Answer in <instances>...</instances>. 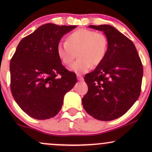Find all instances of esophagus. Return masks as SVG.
I'll return each instance as SVG.
<instances>
[{
    "instance_id": "1",
    "label": "esophagus",
    "mask_w": 152,
    "mask_h": 152,
    "mask_svg": "<svg viewBox=\"0 0 152 152\" xmlns=\"http://www.w3.org/2000/svg\"><path fill=\"white\" fill-rule=\"evenodd\" d=\"M77 79L78 81H83V76H81V75L77 74Z\"/></svg>"
}]
</instances>
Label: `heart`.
<instances>
[{
    "label": "heart",
    "mask_w": 152,
    "mask_h": 152,
    "mask_svg": "<svg viewBox=\"0 0 152 152\" xmlns=\"http://www.w3.org/2000/svg\"><path fill=\"white\" fill-rule=\"evenodd\" d=\"M107 49L108 40L104 34L81 28L68 35L66 43H59L56 53L65 66L71 64L77 54L78 58L70 66L69 70L82 74L89 70L92 65H99L105 58Z\"/></svg>",
    "instance_id": "b5f03b06"
}]
</instances>
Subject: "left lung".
<instances>
[{
  "mask_svg": "<svg viewBox=\"0 0 152 152\" xmlns=\"http://www.w3.org/2000/svg\"><path fill=\"white\" fill-rule=\"evenodd\" d=\"M88 27L104 32L108 49L104 61L85 76L88 89L82 99V104L96 119L111 121L124 114L139 98L142 64L133 42L114 27Z\"/></svg>",
  "mask_w": 152,
  "mask_h": 152,
  "instance_id": "8db88e82",
  "label": "left lung"
}]
</instances>
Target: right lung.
Wrapping results in <instances>:
<instances>
[{"label":"right lung","mask_w":152,"mask_h":152,"mask_svg":"<svg viewBox=\"0 0 152 152\" xmlns=\"http://www.w3.org/2000/svg\"><path fill=\"white\" fill-rule=\"evenodd\" d=\"M76 26L46 23L23 38L10 64V90L26 114L36 119L55 116L64 97L77 82L56 53L61 38Z\"/></svg>","instance_id":"1"}]
</instances>
